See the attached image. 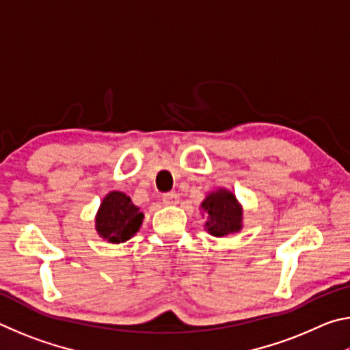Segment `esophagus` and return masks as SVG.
I'll return each instance as SVG.
<instances>
[{"label":"esophagus","mask_w":350,"mask_h":350,"mask_svg":"<svg viewBox=\"0 0 350 350\" xmlns=\"http://www.w3.org/2000/svg\"><path fill=\"white\" fill-rule=\"evenodd\" d=\"M165 205H177L179 204V194L176 193H165L162 196Z\"/></svg>","instance_id":"esophagus-1"}]
</instances>
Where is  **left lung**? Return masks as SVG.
Segmentation results:
<instances>
[{
	"label": "left lung",
	"mask_w": 350,
	"mask_h": 350,
	"mask_svg": "<svg viewBox=\"0 0 350 350\" xmlns=\"http://www.w3.org/2000/svg\"><path fill=\"white\" fill-rule=\"evenodd\" d=\"M202 216H206L205 230L216 238L239 233L244 221V210L234 194L227 188L208 193L200 204Z\"/></svg>",
	"instance_id": "8db88e82"
}]
</instances>
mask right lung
Wrapping results in <instances>:
<instances>
[{
  "mask_svg": "<svg viewBox=\"0 0 350 350\" xmlns=\"http://www.w3.org/2000/svg\"><path fill=\"white\" fill-rule=\"evenodd\" d=\"M144 217V213L125 193L109 191L98 206L96 230L102 239L111 244H120L139 232Z\"/></svg>",
  "mask_w": 350,
  "mask_h": 350,
  "instance_id": "right-lung-1",
  "label": "right lung"
}]
</instances>
